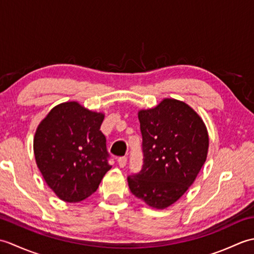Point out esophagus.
<instances>
[{
  "label": "esophagus",
  "instance_id": "esophagus-1",
  "mask_svg": "<svg viewBox=\"0 0 254 254\" xmlns=\"http://www.w3.org/2000/svg\"><path fill=\"white\" fill-rule=\"evenodd\" d=\"M127 161V158L126 157V156H123V157H119V158H118V164H119V166L121 167V168H124V167H126Z\"/></svg>",
  "mask_w": 254,
  "mask_h": 254
}]
</instances>
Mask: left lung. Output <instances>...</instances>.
<instances>
[{
    "label": "left lung",
    "instance_id": "obj_1",
    "mask_svg": "<svg viewBox=\"0 0 254 254\" xmlns=\"http://www.w3.org/2000/svg\"><path fill=\"white\" fill-rule=\"evenodd\" d=\"M143 166L127 177L133 195L155 208L177 202L195 180L207 157L208 134L187 104L164 99L138 112Z\"/></svg>",
    "mask_w": 254,
    "mask_h": 254
}]
</instances>
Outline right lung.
I'll use <instances>...</instances> for the list:
<instances>
[{
	"label": "right lung",
	"mask_w": 254,
	"mask_h": 254,
	"mask_svg": "<svg viewBox=\"0 0 254 254\" xmlns=\"http://www.w3.org/2000/svg\"><path fill=\"white\" fill-rule=\"evenodd\" d=\"M104 115L75 101L53 108L38 127L34 152L47 185L68 203L96 192L111 166L106 136L100 131Z\"/></svg>",
	"instance_id": "add662e5"
}]
</instances>
